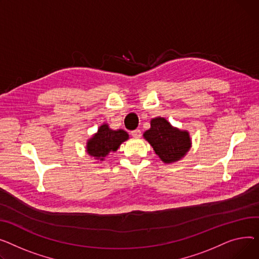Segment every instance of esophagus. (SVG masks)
<instances>
[{"label":"esophagus","mask_w":259,"mask_h":259,"mask_svg":"<svg viewBox=\"0 0 259 259\" xmlns=\"http://www.w3.org/2000/svg\"><path fill=\"white\" fill-rule=\"evenodd\" d=\"M131 135L133 136V137H135V138H140L141 137V131L140 130H134V131H132L131 132Z\"/></svg>","instance_id":"obj_1"}]
</instances>
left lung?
<instances>
[{
    "instance_id": "1",
    "label": "left lung",
    "mask_w": 259,
    "mask_h": 259,
    "mask_svg": "<svg viewBox=\"0 0 259 259\" xmlns=\"http://www.w3.org/2000/svg\"><path fill=\"white\" fill-rule=\"evenodd\" d=\"M143 136L165 163L180 160L190 148L188 133L174 128L168 121L161 117L150 121V128Z\"/></svg>"
}]
</instances>
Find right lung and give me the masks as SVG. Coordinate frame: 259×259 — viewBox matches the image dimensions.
Masks as SVG:
<instances>
[{"label":"right lung","mask_w":259,"mask_h":259,"mask_svg":"<svg viewBox=\"0 0 259 259\" xmlns=\"http://www.w3.org/2000/svg\"><path fill=\"white\" fill-rule=\"evenodd\" d=\"M128 139V135L122 130L113 131L108 124H103L98 128V133L90 139L87 151L91 157L103 160L110 151H116L120 144Z\"/></svg>","instance_id":"right-lung-1"}]
</instances>
